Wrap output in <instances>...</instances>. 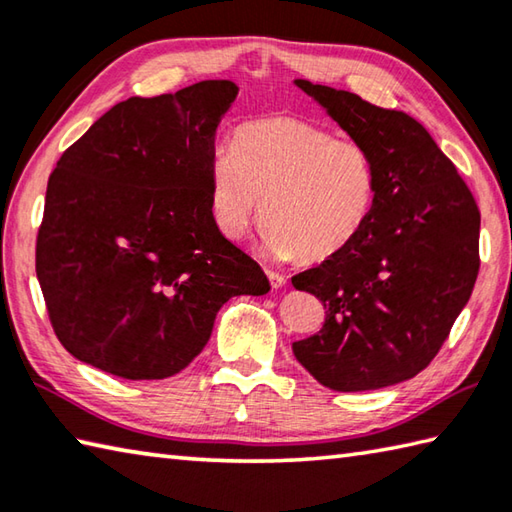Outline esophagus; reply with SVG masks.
Returning a JSON list of instances; mask_svg holds the SVG:
<instances>
[{"label": "esophagus", "mask_w": 512, "mask_h": 512, "mask_svg": "<svg viewBox=\"0 0 512 512\" xmlns=\"http://www.w3.org/2000/svg\"><path fill=\"white\" fill-rule=\"evenodd\" d=\"M266 277H268V282H271L273 288H282L286 284V277L282 273L271 271V268H266Z\"/></svg>", "instance_id": "esophagus-1"}]
</instances>
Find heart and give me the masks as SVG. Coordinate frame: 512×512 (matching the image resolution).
Returning a JSON list of instances; mask_svg holds the SVG:
<instances>
[{"instance_id":"b5f03b06","label":"heart","mask_w":512,"mask_h":512,"mask_svg":"<svg viewBox=\"0 0 512 512\" xmlns=\"http://www.w3.org/2000/svg\"><path fill=\"white\" fill-rule=\"evenodd\" d=\"M210 212L228 239L262 215L268 255L322 262L345 250L371 217L378 167L365 143L291 116L239 125L208 165Z\"/></svg>"}]
</instances>
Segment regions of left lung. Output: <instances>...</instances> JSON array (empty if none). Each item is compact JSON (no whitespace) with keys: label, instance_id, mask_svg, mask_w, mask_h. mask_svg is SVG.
Masks as SVG:
<instances>
[{"label":"left lung","instance_id":"obj_1","mask_svg":"<svg viewBox=\"0 0 512 512\" xmlns=\"http://www.w3.org/2000/svg\"><path fill=\"white\" fill-rule=\"evenodd\" d=\"M378 167L376 206L338 255L293 286L327 309L322 329L293 342L300 365L336 392H367L430 365L479 273L475 197L427 129L405 111L295 80Z\"/></svg>","mask_w":512,"mask_h":512}]
</instances>
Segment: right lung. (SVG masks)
<instances>
[{"label":"right lung","instance_id":"add662e5","mask_svg":"<svg viewBox=\"0 0 512 512\" xmlns=\"http://www.w3.org/2000/svg\"><path fill=\"white\" fill-rule=\"evenodd\" d=\"M239 87L127 98L60 156L35 246L46 311L73 358L127 380L179 374L221 306L271 291L210 212L215 134Z\"/></svg>","mask_w":512,"mask_h":512}]
</instances>
